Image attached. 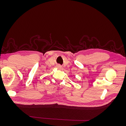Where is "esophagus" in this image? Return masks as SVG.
Listing matches in <instances>:
<instances>
[{
  "instance_id": "obj_1",
  "label": "esophagus",
  "mask_w": 126,
  "mask_h": 126,
  "mask_svg": "<svg viewBox=\"0 0 126 126\" xmlns=\"http://www.w3.org/2000/svg\"><path fill=\"white\" fill-rule=\"evenodd\" d=\"M57 68H59V69H60V68H62V67H61V66L59 65V64H58V65H57Z\"/></svg>"
}]
</instances>
